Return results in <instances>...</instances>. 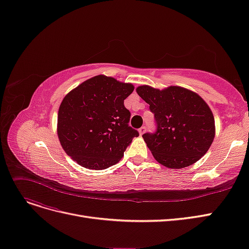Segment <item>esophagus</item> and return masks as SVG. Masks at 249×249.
Segmentation results:
<instances>
[{"instance_id":"obj_1","label":"esophagus","mask_w":249,"mask_h":249,"mask_svg":"<svg viewBox=\"0 0 249 249\" xmlns=\"http://www.w3.org/2000/svg\"><path fill=\"white\" fill-rule=\"evenodd\" d=\"M138 131H139V134L142 136L145 133V131H146V126H141Z\"/></svg>"}]
</instances>
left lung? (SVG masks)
I'll list each match as a JSON object with an SVG mask.
<instances>
[{
  "mask_svg": "<svg viewBox=\"0 0 249 249\" xmlns=\"http://www.w3.org/2000/svg\"><path fill=\"white\" fill-rule=\"evenodd\" d=\"M136 91L154 113L157 132L142 137L160 165L185 168L208 151L215 124L211 109L198 93L174 85L164 89L141 85Z\"/></svg>",
  "mask_w": 249,
  "mask_h": 249,
  "instance_id": "1",
  "label": "left lung"
}]
</instances>
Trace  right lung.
Here are the masks:
<instances>
[{
	"label": "right lung",
	"mask_w": 249,
	"mask_h": 249,
	"mask_svg": "<svg viewBox=\"0 0 249 249\" xmlns=\"http://www.w3.org/2000/svg\"><path fill=\"white\" fill-rule=\"evenodd\" d=\"M132 83L98 75L68 92L58 108L57 136L68 156L90 170H104L122 160L139 133L128 126L124 101Z\"/></svg>",
	"instance_id": "1"
}]
</instances>
